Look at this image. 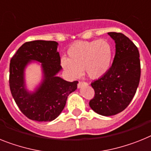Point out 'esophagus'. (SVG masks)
Instances as JSON below:
<instances>
[{
    "label": "esophagus",
    "mask_w": 151,
    "mask_h": 151,
    "mask_svg": "<svg viewBox=\"0 0 151 151\" xmlns=\"http://www.w3.org/2000/svg\"><path fill=\"white\" fill-rule=\"evenodd\" d=\"M84 85H87V82H84V81H79V82H78V88L83 87V86H84Z\"/></svg>",
    "instance_id": "34e87169"
}]
</instances>
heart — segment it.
I'll list each match as a JSON object with an SVG mask.
<instances>
[{
  "instance_id": "1",
  "label": "heart",
  "mask_w": 151,
  "mask_h": 151,
  "mask_svg": "<svg viewBox=\"0 0 151 151\" xmlns=\"http://www.w3.org/2000/svg\"><path fill=\"white\" fill-rule=\"evenodd\" d=\"M68 58L61 59V65L71 78H78L84 70L87 77L102 78L111 67L113 47L104 39L83 41L72 45L68 50Z\"/></svg>"
}]
</instances>
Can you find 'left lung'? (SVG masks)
Listing matches in <instances>:
<instances>
[{"label":"left lung","mask_w":151,"mask_h":151,"mask_svg":"<svg viewBox=\"0 0 151 151\" xmlns=\"http://www.w3.org/2000/svg\"><path fill=\"white\" fill-rule=\"evenodd\" d=\"M115 41L116 53L108 71L93 81L94 97L89 102L98 114L112 116L126 108L136 93L140 78V54L134 43L121 33L109 32Z\"/></svg>","instance_id":"8db88e82"}]
</instances>
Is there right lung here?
I'll use <instances>...</instances> for the list:
<instances>
[{
	"mask_svg": "<svg viewBox=\"0 0 151 151\" xmlns=\"http://www.w3.org/2000/svg\"><path fill=\"white\" fill-rule=\"evenodd\" d=\"M58 43L34 40L23 44L10 63L9 84L11 94L20 111L35 121H51L64 108L68 95L75 91L78 81L68 82L57 77L61 70ZM30 60L42 63L44 80L34 93L25 89L24 68Z\"/></svg>",
	"mask_w": 151,
	"mask_h": 151,
	"instance_id": "add662e5",
	"label": "right lung"
}]
</instances>
